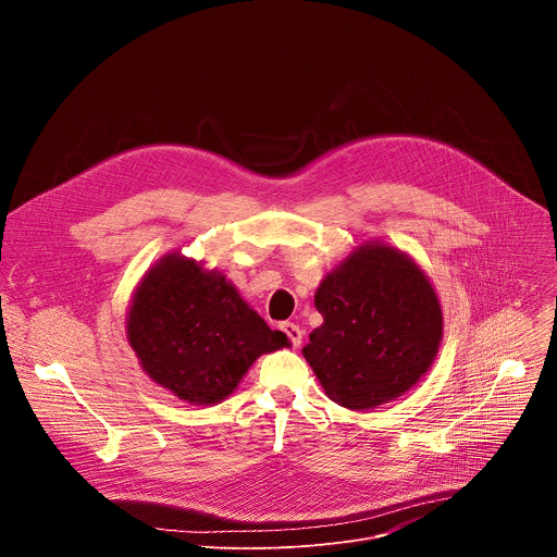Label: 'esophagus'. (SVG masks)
<instances>
[{"mask_svg":"<svg viewBox=\"0 0 557 557\" xmlns=\"http://www.w3.org/2000/svg\"><path fill=\"white\" fill-rule=\"evenodd\" d=\"M280 329L284 331V335L290 339V344H293L295 348L301 344V329H299L297 324H293V322H284Z\"/></svg>","mask_w":557,"mask_h":557,"instance_id":"1","label":"esophagus"}]
</instances>
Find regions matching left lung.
I'll use <instances>...</instances> for the list:
<instances>
[{"label":"left lung","mask_w":557,"mask_h":557,"mask_svg":"<svg viewBox=\"0 0 557 557\" xmlns=\"http://www.w3.org/2000/svg\"><path fill=\"white\" fill-rule=\"evenodd\" d=\"M324 324L304 359L329 399L372 410L408 392L430 370L443 339V312L428 275L381 243L350 253L314 293Z\"/></svg>","instance_id":"obj_1"}]
</instances>
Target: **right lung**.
I'll return each mask as SVG.
<instances>
[{"mask_svg": "<svg viewBox=\"0 0 557 557\" xmlns=\"http://www.w3.org/2000/svg\"><path fill=\"white\" fill-rule=\"evenodd\" d=\"M127 342L151 381L196 406L220 404L260 355L288 346L224 275L178 253L138 284Z\"/></svg>", "mask_w": 557, "mask_h": 557, "instance_id": "right-lung-1", "label": "right lung"}]
</instances>
